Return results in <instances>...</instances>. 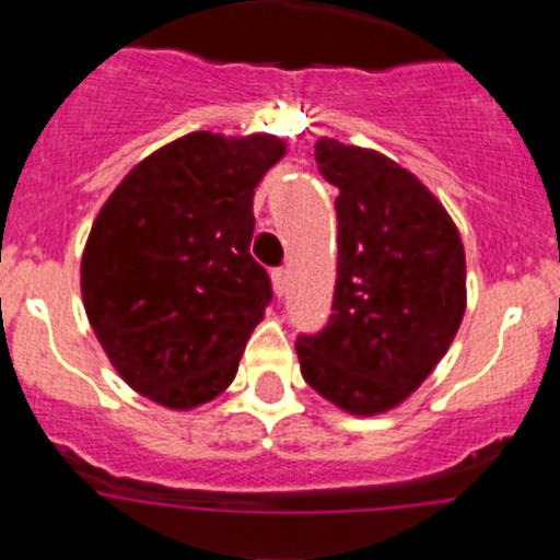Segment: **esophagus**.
Here are the masks:
<instances>
[{"label":"esophagus","mask_w":560,"mask_h":560,"mask_svg":"<svg viewBox=\"0 0 560 560\" xmlns=\"http://www.w3.org/2000/svg\"><path fill=\"white\" fill-rule=\"evenodd\" d=\"M270 276H273V290H276V295L281 298V295H284V292H287V287H290V270H287V268H276Z\"/></svg>","instance_id":"esophagus-1"}]
</instances>
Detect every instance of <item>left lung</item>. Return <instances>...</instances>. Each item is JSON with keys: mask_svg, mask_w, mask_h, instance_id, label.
Segmentation results:
<instances>
[{"mask_svg": "<svg viewBox=\"0 0 560 560\" xmlns=\"http://www.w3.org/2000/svg\"><path fill=\"white\" fill-rule=\"evenodd\" d=\"M314 160L338 189V279L327 325L295 341L303 380L352 415H380L447 354L466 254L442 202L380 151L322 138Z\"/></svg>", "mask_w": 560, "mask_h": 560, "instance_id": "1", "label": "left lung"}]
</instances>
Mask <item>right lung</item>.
I'll list each match as a JSON object with an SVG mask.
<instances>
[{
    "label": "right lung",
    "mask_w": 560,
    "mask_h": 560,
    "mask_svg": "<svg viewBox=\"0 0 560 560\" xmlns=\"http://www.w3.org/2000/svg\"><path fill=\"white\" fill-rule=\"evenodd\" d=\"M273 135L191 132L145 156L94 219L81 259L89 322L129 387L171 409L217 398L273 298L248 254Z\"/></svg>",
    "instance_id": "add662e5"
}]
</instances>
